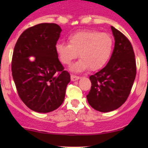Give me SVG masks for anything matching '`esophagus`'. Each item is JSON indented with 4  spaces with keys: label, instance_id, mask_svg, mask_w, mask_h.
I'll return each mask as SVG.
<instances>
[{
    "label": "esophagus",
    "instance_id": "1",
    "mask_svg": "<svg viewBox=\"0 0 148 148\" xmlns=\"http://www.w3.org/2000/svg\"><path fill=\"white\" fill-rule=\"evenodd\" d=\"M79 78H80V77H79V76L74 75V74H71V79L72 80V81H76V80H78Z\"/></svg>",
    "mask_w": 148,
    "mask_h": 148
}]
</instances>
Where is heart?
<instances>
[{
    "label": "heart",
    "mask_w": 148,
    "mask_h": 148,
    "mask_svg": "<svg viewBox=\"0 0 148 148\" xmlns=\"http://www.w3.org/2000/svg\"><path fill=\"white\" fill-rule=\"evenodd\" d=\"M68 44H56V51L59 60L64 64L69 65L79 53L81 59L73 66L72 70L80 71L89 67L92 71L103 68L111 58L114 43L111 36L107 33L86 29L70 35Z\"/></svg>",
    "instance_id": "heart-1"
}]
</instances>
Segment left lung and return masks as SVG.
<instances>
[{
    "mask_svg": "<svg viewBox=\"0 0 148 148\" xmlns=\"http://www.w3.org/2000/svg\"><path fill=\"white\" fill-rule=\"evenodd\" d=\"M114 47L107 64L89 77L92 86L86 99L89 105L102 112L121 107L129 97L136 76V61L130 41L111 26Z\"/></svg>",
    "mask_w": 148,
    "mask_h": 148,
    "instance_id": "obj_1",
    "label": "left lung"
}]
</instances>
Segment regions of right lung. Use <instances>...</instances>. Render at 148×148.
Wrapping results in <instances>:
<instances>
[{
  "label": "right lung",
  "instance_id": "right-lung-1",
  "mask_svg": "<svg viewBox=\"0 0 148 148\" xmlns=\"http://www.w3.org/2000/svg\"><path fill=\"white\" fill-rule=\"evenodd\" d=\"M61 31L56 23L37 24L21 34L13 50L11 71L18 96L37 112L59 108L70 82L56 51Z\"/></svg>",
  "mask_w": 148,
  "mask_h": 148
}]
</instances>
